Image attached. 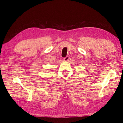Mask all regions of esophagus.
Wrapping results in <instances>:
<instances>
[{"label": "esophagus", "instance_id": "34e87169", "mask_svg": "<svg viewBox=\"0 0 123 123\" xmlns=\"http://www.w3.org/2000/svg\"><path fill=\"white\" fill-rule=\"evenodd\" d=\"M69 59V57L68 56H67L66 57H65L64 58H63V60L64 61H68Z\"/></svg>", "mask_w": 123, "mask_h": 123}]
</instances>
